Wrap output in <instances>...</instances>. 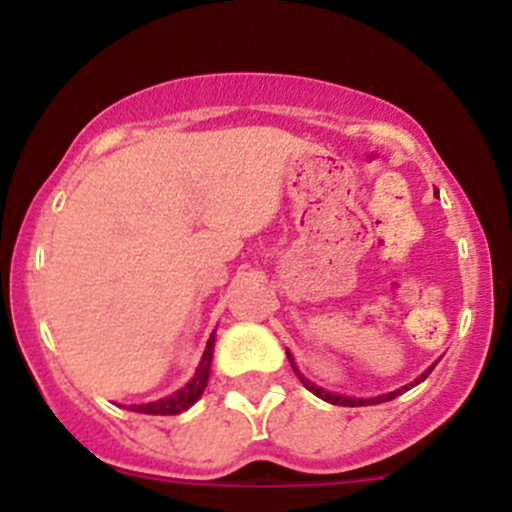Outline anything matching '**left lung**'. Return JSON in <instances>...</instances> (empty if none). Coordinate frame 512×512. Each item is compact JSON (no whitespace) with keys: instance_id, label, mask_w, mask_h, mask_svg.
Listing matches in <instances>:
<instances>
[{"instance_id":"8db88e82","label":"left lung","mask_w":512,"mask_h":512,"mask_svg":"<svg viewBox=\"0 0 512 512\" xmlns=\"http://www.w3.org/2000/svg\"><path fill=\"white\" fill-rule=\"evenodd\" d=\"M287 358H289V363H292L294 373H297V378L301 380V385H304L306 390L314 392V395H316V397H321V400L331 402V405H341V407H365V405H380V402L395 400L397 395H402V392H407V390H410V387L419 385V383H422V380H427V375L432 373V370H434V365H432V368L424 370V373L419 375V378L414 380V383L405 385V387H400V390H395V392H387V395H378V397H346V395H336V392H328V390H324V387H319V385L311 383V380H306L304 375L299 373L297 365H294V358H292V353H289V351H287Z\"/></svg>"}]
</instances>
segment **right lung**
Returning <instances> with one entry per match:
<instances>
[{"mask_svg": "<svg viewBox=\"0 0 512 512\" xmlns=\"http://www.w3.org/2000/svg\"><path fill=\"white\" fill-rule=\"evenodd\" d=\"M213 346H215V336L208 338L206 351H203V358H201V363H198L196 373H193V378L188 380L181 390H176L174 395L164 397V400L147 402V405H129L127 410L142 412V414H164L166 417V414H181V412H186L191 405H196V402L201 400L203 390H206L208 378H211Z\"/></svg>", "mask_w": 512, "mask_h": 512, "instance_id": "add662e5", "label": "right lung"}]
</instances>
